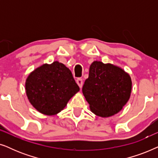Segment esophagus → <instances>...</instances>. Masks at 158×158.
<instances>
[{
    "mask_svg": "<svg viewBox=\"0 0 158 158\" xmlns=\"http://www.w3.org/2000/svg\"><path fill=\"white\" fill-rule=\"evenodd\" d=\"M76 83H77V85H78V86L80 88H82L83 87V80H82L81 78H77V80H76Z\"/></svg>",
    "mask_w": 158,
    "mask_h": 158,
    "instance_id": "esophagus-1",
    "label": "esophagus"
}]
</instances>
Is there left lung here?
Returning <instances> with one entry per match:
<instances>
[{"label": "left lung", "instance_id": "obj_1", "mask_svg": "<svg viewBox=\"0 0 158 158\" xmlns=\"http://www.w3.org/2000/svg\"><path fill=\"white\" fill-rule=\"evenodd\" d=\"M131 85V77L123 69L94 61L82 90L93 113L109 117L118 113L129 101Z\"/></svg>", "mask_w": 158, "mask_h": 158}]
</instances>
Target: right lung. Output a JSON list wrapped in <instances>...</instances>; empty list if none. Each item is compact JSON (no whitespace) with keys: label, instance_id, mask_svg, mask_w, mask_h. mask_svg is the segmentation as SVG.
I'll list each match as a JSON object with an SVG mask.
<instances>
[{"label":"right lung","instance_id":"right-lung-1","mask_svg":"<svg viewBox=\"0 0 158 158\" xmlns=\"http://www.w3.org/2000/svg\"><path fill=\"white\" fill-rule=\"evenodd\" d=\"M25 89L29 102L39 112L52 116L64 109L80 88L69 68L55 61L32 71L26 80Z\"/></svg>","mask_w":158,"mask_h":158}]
</instances>
